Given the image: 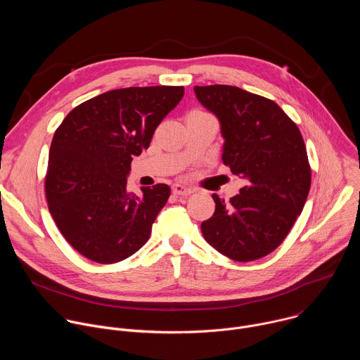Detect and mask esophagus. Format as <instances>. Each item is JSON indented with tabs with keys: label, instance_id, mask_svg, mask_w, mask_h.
<instances>
[{
	"label": "esophagus",
	"instance_id": "esophagus-1",
	"mask_svg": "<svg viewBox=\"0 0 360 360\" xmlns=\"http://www.w3.org/2000/svg\"><path fill=\"white\" fill-rule=\"evenodd\" d=\"M172 191H174V193H175L176 196H179V198H186L188 195L192 193V189H191V188H186V186L179 185V184L174 185V186H172Z\"/></svg>",
	"mask_w": 360,
	"mask_h": 360
}]
</instances>
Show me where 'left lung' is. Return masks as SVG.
<instances>
[{
	"mask_svg": "<svg viewBox=\"0 0 360 360\" xmlns=\"http://www.w3.org/2000/svg\"><path fill=\"white\" fill-rule=\"evenodd\" d=\"M217 115L225 139L222 161L246 185L200 225L219 253L236 262L261 259L288 236L311 189V165L296 124L265 96L231 85L193 88Z\"/></svg>",
	"mask_w": 360,
	"mask_h": 360,
	"instance_id": "left-lung-1",
	"label": "left lung"
}]
</instances>
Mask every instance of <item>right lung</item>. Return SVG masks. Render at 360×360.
<instances>
[{
	"label": "right lung",
	"mask_w": 360,
	"mask_h": 360,
	"mask_svg": "<svg viewBox=\"0 0 360 360\" xmlns=\"http://www.w3.org/2000/svg\"><path fill=\"white\" fill-rule=\"evenodd\" d=\"M182 96L184 86L112 89L82 102L57 128L45 176L48 210L85 258L115 264L149 239L171 188L146 186L138 198L127 189V176Z\"/></svg>",
	"instance_id": "add662e5"
}]
</instances>
